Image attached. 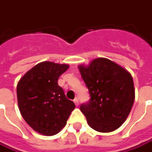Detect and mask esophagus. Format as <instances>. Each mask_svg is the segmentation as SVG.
<instances>
[{
	"instance_id": "34e87169",
	"label": "esophagus",
	"mask_w": 152,
	"mask_h": 152,
	"mask_svg": "<svg viewBox=\"0 0 152 152\" xmlns=\"http://www.w3.org/2000/svg\"><path fill=\"white\" fill-rule=\"evenodd\" d=\"M74 103H75V105H76V106H78V104H79V101H78V98H74Z\"/></svg>"
}]
</instances>
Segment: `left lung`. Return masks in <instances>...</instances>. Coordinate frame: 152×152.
Here are the masks:
<instances>
[{
	"instance_id": "obj_1",
	"label": "left lung",
	"mask_w": 152,
	"mask_h": 152,
	"mask_svg": "<svg viewBox=\"0 0 152 152\" xmlns=\"http://www.w3.org/2000/svg\"><path fill=\"white\" fill-rule=\"evenodd\" d=\"M90 94L80 110L93 129L113 132L130 113L135 99L132 77L127 70L105 58L94 59L89 65L78 66Z\"/></svg>"
}]
</instances>
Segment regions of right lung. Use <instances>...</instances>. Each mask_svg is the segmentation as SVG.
I'll return each instance as SVG.
<instances>
[{
	"instance_id": "add662e5",
	"label": "right lung",
	"mask_w": 152,
	"mask_h": 152,
	"mask_svg": "<svg viewBox=\"0 0 152 152\" xmlns=\"http://www.w3.org/2000/svg\"><path fill=\"white\" fill-rule=\"evenodd\" d=\"M69 66L45 61L29 70L17 84L20 112L35 132L45 136L57 134L75 108L58 86V77Z\"/></svg>"
}]
</instances>
